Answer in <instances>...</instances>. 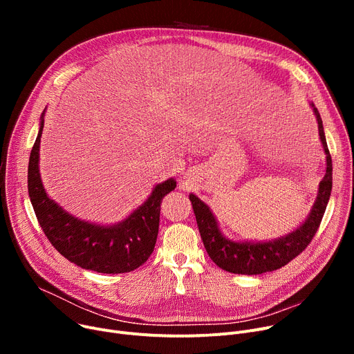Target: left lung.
<instances>
[{
  "instance_id": "8db88e82",
  "label": "left lung",
  "mask_w": 354,
  "mask_h": 354,
  "mask_svg": "<svg viewBox=\"0 0 354 354\" xmlns=\"http://www.w3.org/2000/svg\"><path fill=\"white\" fill-rule=\"evenodd\" d=\"M310 107L313 109L315 120H317L319 136L326 153V175L319 183L317 196H315L307 218L299 227L286 235L272 239H231L221 231L218 219L207 203L196 195L189 194L202 243L212 261L219 268L232 274L244 275H257L278 270L303 252L317 232L331 194L333 165L326 142L323 120L317 107L313 103H310Z\"/></svg>"
}]
</instances>
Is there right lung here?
Instances as JSON below:
<instances>
[{
  "mask_svg": "<svg viewBox=\"0 0 354 354\" xmlns=\"http://www.w3.org/2000/svg\"><path fill=\"white\" fill-rule=\"evenodd\" d=\"M46 109L28 162V195L40 227L55 250L84 270L102 274L136 270L153 252L160 202L176 188V180L169 178L156 183L142 205L115 224H97L71 215L48 196L40 175V142Z\"/></svg>",
  "mask_w": 354,
  "mask_h": 354,
  "instance_id": "obj_1",
  "label": "right lung"
}]
</instances>
